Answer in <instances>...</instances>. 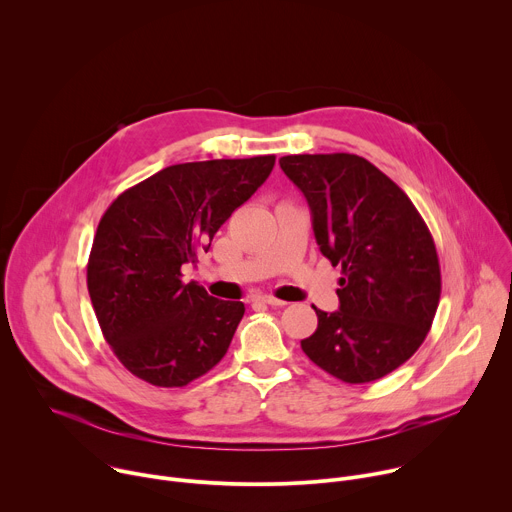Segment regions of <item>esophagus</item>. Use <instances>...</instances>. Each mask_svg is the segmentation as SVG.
Instances as JSON below:
<instances>
[{
    "instance_id": "34e87169",
    "label": "esophagus",
    "mask_w": 512,
    "mask_h": 512,
    "mask_svg": "<svg viewBox=\"0 0 512 512\" xmlns=\"http://www.w3.org/2000/svg\"><path fill=\"white\" fill-rule=\"evenodd\" d=\"M255 302H261V304H269V306H287V302H283V300H277V298H273V296H259V298H255Z\"/></svg>"
}]
</instances>
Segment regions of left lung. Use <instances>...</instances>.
Returning a JSON list of instances; mask_svg holds the SVG:
<instances>
[{"mask_svg": "<svg viewBox=\"0 0 512 512\" xmlns=\"http://www.w3.org/2000/svg\"><path fill=\"white\" fill-rule=\"evenodd\" d=\"M306 196L320 251L342 267L340 310L316 306L318 328L302 350L328 375L377 381L423 344L442 294L433 237L409 196L354 154L279 160Z\"/></svg>", "mask_w": 512, "mask_h": 512, "instance_id": "obj_1", "label": "left lung"}]
</instances>
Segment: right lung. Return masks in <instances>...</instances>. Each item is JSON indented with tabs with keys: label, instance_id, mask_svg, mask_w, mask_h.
I'll list each match as a JSON object with an SVG mask.
<instances>
[{
	"label": "right lung",
	"instance_id": "add662e5",
	"mask_svg": "<svg viewBox=\"0 0 512 512\" xmlns=\"http://www.w3.org/2000/svg\"><path fill=\"white\" fill-rule=\"evenodd\" d=\"M275 156L176 164L121 192L101 216L87 287L123 367L156 387H186L227 354L245 314L182 281V265L267 180Z\"/></svg>",
	"mask_w": 512,
	"mask_h": 512
}]
</instances>
